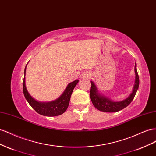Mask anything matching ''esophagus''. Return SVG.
Wrapping results in <instances>:
<instances>
[{
    "instance_id": "1",
    "label": "esophagus",
    "mask_w": 156,
    "mask_h": 156,
    "mask_svg": "<svg viewBox=\"0 0 156 156\" xmlns=\"http://www.w3.org/2000/svg\"><path fill=\"white\" fill-rule=\"evenodd\" d=\"M92 73L90 72H84L83 73V77L84 78H90L91 77Z\"/></svg>"
}]
</instances>
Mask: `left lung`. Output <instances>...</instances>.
Returning a JSON list of instances; mask_svg holds the SVG:
<instances>
[{
	"label": "left lung",
	"instance_id": "8db88e82",
	"mask_svg": "<svg viewBox=\"0 0 156 156\" xmlns=\"http://www.w3.org/2000/svg\"><path fill=\"white\" fill-rule=\"evenodd\" d=\"M135 72L136 75L135 84L133 87V92H132L129 96L127 98L126 100L119 102H114L110 100L109 99H108L104 96H102L101 94H99L95 84L91 81V88L90 92V96L91 101L94 106L98 110L107 112L119 111L123 109V108H124L127 106H128L132 101V100H133L139 86V77L137 73V70H136V63L135 65Z\"/></svg>",
	"mask_w": 156,
	"mask_h": 156
}]
</instances>
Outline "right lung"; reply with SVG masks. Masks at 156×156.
Masks as SVG:
<instances>
[{
  "label": "right lung",
  "mask_w": 156,
  "mask_h": 156,
  "mask_svg": "<svg viewBox=\"0 0 156 156\" xmlns=\"http://www.w3.org/2000/svg\"><path fill=\"white\" fill-rule=\"evenodd\" d=\"M26 67L25 68V76ZM78 82L79 80H75L73 82L69 83L62 96L57 100L48 103H41L33 99L28 92L25 86V77H24L23 83V94L30 105L40 115L47 116H58L63 114L66 111L69 103L71 95Z\"/></svg>",
  "instance_id": "1"
}]
</instances>
